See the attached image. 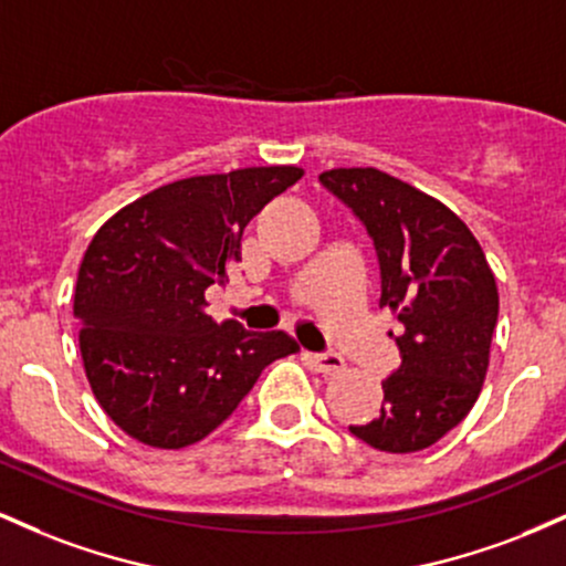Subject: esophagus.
Masks as SVG:
<instances>
[{"instance_id": "1", "label": "esophagus", "mask_w": 566, "mask_h": 566, "mask_svg": "<svg viewBox=\"0 0 566 566\" xmlns=\"http://www.w3.org/2000/svg\"><path fill=\"white\" fill-rule=\"evenodd\" d=\"M305 359L311 361V367L322 375H335L346 369V359L340 354H308Z\"/></svg>"}]
</instances>
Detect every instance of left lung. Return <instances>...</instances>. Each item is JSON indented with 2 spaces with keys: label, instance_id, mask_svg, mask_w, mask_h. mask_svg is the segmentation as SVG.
<instances>
[{
  "label": "left lung",
  "instance_id": "left-lung-1",
  "mask_svg": "<svg viewBox=\"0 0 566 566\" xmlns=\"http://www.w3.org/2000/svg\"><path fill=\"white\" fill-rule=\"evenodd\" d=\"M367 226L380 263V308L401 322V365L382 380L375 420L348 426L380 452L437 444L482 394L497 324V284L482 244L447 205L375 170L319 175Z\"/></svg>",
  "mask_w": 566,
  "mask_h": 566
}]
</instances>
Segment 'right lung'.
<instances>
[{"label":"right lung","mask_w":566,"mask_h":566,"mask_svg":"<svg viewBox=\"0 0 566 566\" xmlns=\"http://www.w3.org/2000/svg\"><path fill=\"white\" fill-rule=\"evenodd\" d=\"M301 178L295 165L197 175L154 188L97 229L74 316L90 388L127 437L157 450L197 444L271 361L295 354L279 329L212 319L205 290L229 282L244 226Z\"/></svg>","instance_id":"add662e5"}]
</instances>
